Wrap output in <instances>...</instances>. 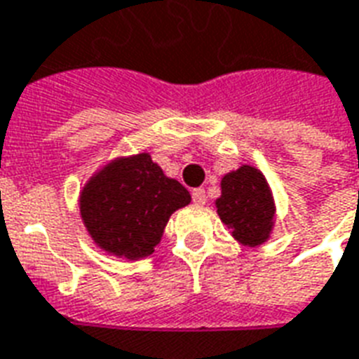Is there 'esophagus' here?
I'll return each mask as SVG.
<instances>
[{
	"mask_svg": "<svg viewBox=\"0 0 359 359\" xmlns=\"http://www.w3.org/2000/svg\"><path fill=\"white\" fill-rule=\"evenodd\" d=\"M208 196H205L204 189H193V202L196 205H204Z\"/></svg>",
	"mask_w": 359,
	"mask_h": 359,
	"instance_id": "esophagus-1",
	"label": "esophagus"
}]
</instances>
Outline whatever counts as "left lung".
Returning <instances> with one entry per match:
<instances>
[{
	"label": "left lung",
	"mask_w": 359,
	"mask_h": 359,
	"mask_svg": "<svg viewBox=\"0 0 359 359\" xmlns=\"http://www.w3.org/2000/svg\"><path fill=\"white\" fill-rule=\"evenodd\" d=\"M215 208L241 245L258 247L271 238L277 208L268 180L257 166L241 165L224 174Z\"/></svg>",
	"instance_id": "left-lung-1"
}]
</instances>
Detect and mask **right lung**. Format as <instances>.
<instances>
[{
	"label": "right lung",
	"mask_w": 359,
	"mask_h": 359,
	"mask_svg": "<svg viewBox=\"0 0 359 359\" xmlns=\"http://www.w3.org/2000/svg\"><path fill=\"white\" fill-rule=\"evenodd\" d=\"M189 202L187 189L166 176L148 151L108 161L79 196L88 236L99 249L125 260L149 257L172 213Z\"/></svg>",
	"instance_id": "obj_1"
}]
</instances>
